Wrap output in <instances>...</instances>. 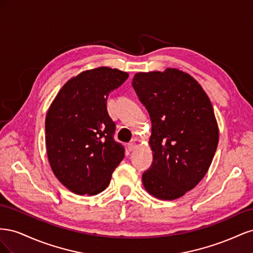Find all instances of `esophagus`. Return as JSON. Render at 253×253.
<instances>
[{
  "label": "esophagus",
  "instance_id": "1",
  "mask_svg": "<svg viewBox=\"0 0 253 253\" xmlns=\"http://www.w3.org/2000/svg\"><path fill=\"white\" fill-rule=\"evenodd\" d=\"M135 148H136V140L133 139L131 142L127 144V149H128V151H133Z\"/></svg>",
  "mask_w": 253,
  "mask_h": 253
}]
</instances>
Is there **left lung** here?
I'll list each match as a JSON object with an SVG mask.
<instances>
[{"label":"left lung","mask_w":253,"mask_h":253,"mask_svg":"<svg viewBox=\"0 0 253 253\" xmlns=\"http://www.w3.org/2000/svg\"><path fill=\"white\" fill-rule=\"evenodd\" d=\"M132 85L152 121L154 154L143 186L159 200H176L203 179L215 154L212 104L196 80L175 68L136 74Z\"/></svg>","instance_id":"1"}]
</instances>
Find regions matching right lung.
<instances>
[{
  "mask_svg": "<svg viewBox=\"0 0 253 253\" xmlns=\"http://www.w3.org/2000/svg\"><path fill=\"white\" fill-rule=\"evenodd\" d=\"M127 77L110 67L82 72L64 84L47 112L48 162L60 182L76 194L102 192L125 157L124 145L114 139L116 125L106 100Z\"/></svg>",
  "mask_w": 253,
  "mask_h": 253,
  "instance_id": "obj_1",
  "label": "right lung"
}]
</instances>
